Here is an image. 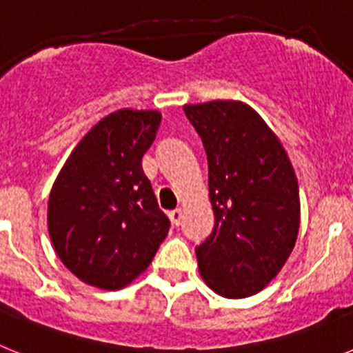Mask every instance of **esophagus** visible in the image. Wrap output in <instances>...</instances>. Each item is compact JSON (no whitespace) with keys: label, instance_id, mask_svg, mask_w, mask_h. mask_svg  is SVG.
I'll return each instance as SVG.
<instances>
[{"label":"esophagus","instance_id":"obj_1","mask_svg":"<svg viewBox=\"0 0 353 353\" xmlns=\"http://www.w3.org/2000/svg\"><path fill=\"white\" fill-rule=\"evenodd\" d=\"M170 219L173 221V224H176L179 226L180 221H182V207L174 208V210L170 212Z\"/></svg>","mask_w":353,"mask_h":353}]
</instances>
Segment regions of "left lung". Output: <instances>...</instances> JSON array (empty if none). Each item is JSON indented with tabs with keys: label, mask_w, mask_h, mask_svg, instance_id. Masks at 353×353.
Instances as JSON below:
<instances>
[{
	"label": "left lung",
	"mask_w": 353,
	"mask_h": 353,
	"mask_svg": "<svg viewBox=\"0 0 353 353\" xmlns=\"http://www.w3.org/2000/svg\"><path fill=\"white\" fill-rule=\"evenodd\" d=\"M208 159L214 232L196 249L199 276L226 299L261 292L281 272L301 226L299 183L267 121L240 101L183 105Z\"/></svg>",
	"instance_id": "8db88e82"
}]
</instances>
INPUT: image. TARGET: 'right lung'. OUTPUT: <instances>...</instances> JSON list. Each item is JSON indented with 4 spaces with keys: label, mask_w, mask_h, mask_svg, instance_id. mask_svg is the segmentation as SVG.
I'll return each instance as SVG.
<instances>
[{
    "label": "right lung",
    "mask_w": 353,
    "mask_h": 353,
    "mask_svg": "<svg viewBox=\"0 0 353 353\" xmlns=\"http://www.w3.org/2000/svg\"><path fill=\"white\" fill-rule=\"evenodd\" d=\"M155 109H118L72 150L52 183L48 230L61 263L101 290L125 288L154 260L170 221L141 159L161 125Z\"/></svg>",
    "instance_id": "obj_1"
}]
</instances>
